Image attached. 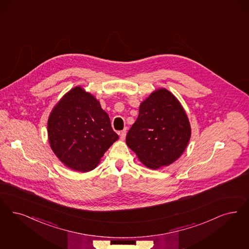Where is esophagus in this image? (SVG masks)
Instances as JSON below:
<instances>
[{
  "label": "esophagus",
  "instance_id": "esophagus-1",
  "mask_svg": "<svg viewBox=\"0 0 249 249\" xmlns=\"http://www.w3.org/2000/svg\"><path fill=\"white\" fill-rule=\"evenodd\" d=\"M126 134H127V128H125L123 130H121V131H120V139H121V140H124L125 137H126Z\"/></svg>",
  "mask_w": 249,
  "mask_h": 249
}]
</instances>
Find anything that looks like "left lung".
I'll use <instances>...</instances> for the list:
<instances>
[{
  "label": "left lung",
  "instance_id": "left-lung-1",
  "mask_svg": "<svg viewBox=\"0 0 249 249\" xmlns=\"http://www.w3.org/2000/svg\"><path fill=\"white\" fill-rule=\"evenodd\" d=\"M188 117L166 89H159L140 106L139 116L126 142L147 167L157 169L175 162L189 143Z\"/></svg>",
  "mask_w": 249,
  "mask_h": 249
}]
</instances>
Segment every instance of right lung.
Instances as JSON below:
<instances>
[{
	"label": "right lung",
	"mask_w": 249,
	"mask_h": 249,
	"mask_svg": "<svg viewBox=\"0 0 249 249\" xmlns=\"http://www.w3.org/2000/svg\"><path fill=\"white\" fill-rule=\"evenodd\" d=\"M52 151L75 171L93 170L119 139L108 115L92 94L74 87L53 108L48 121Z\"/></svg>",
	"instance_id": "right-lung-1"
}]
</instances>
